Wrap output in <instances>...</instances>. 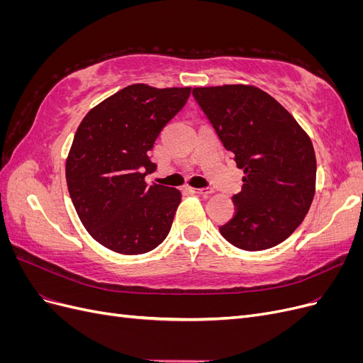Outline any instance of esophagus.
I'll list each match as a JSON object with an SVG mask.
<instances>
[{"label":"esophagus","instance_id":"1","mask_svg":"<svg viewBox=\"0 0 363 363\" xmlns=\"http://www.w3.org/2000/svg\"><path fill=\"white\" fill-rule=\"evenodd\" d=\"M189 191L199 195H211L213 192L211 188H189Z\"/></svg>","mask_w":363,"mask_h":363}]
</instances>
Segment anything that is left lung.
<instances>
[{
	"label": "left lung",
	"instance_id": "left-lung-1",
	"mask_svg": "<svg viewBox=\"0 0 363 363\" xmlns=\"http://www.w3.org/2000/svg\"><path fill=\"white\" fill-rule=\"evenodd\" d=\"M192 95L225 150L244 169L235 215L219 227L247 251L276 247L309 212L316 183L311 138L277 100L250 84L194 87Z\"/></svg>",
	"mask_w": 363,
	"mask_h": 363
}]
</instances>
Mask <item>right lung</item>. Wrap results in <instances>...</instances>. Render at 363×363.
I'll return each mask as SVG.
<instances>
[{
    "mask_svg": "<svg viewBox=\"0 0 363 363\" xmlns=\"http://www.w3.org/2000/svg\"><path fill=\"white\" fill-rule=\"evenodd\" d=\"M191 87L130 84L91 108L75 131L67 183L80 221L106 248L142 255L168 236L179 189L145 182L148 151L188 101Z\"/></svg>",
    "mask_w": 363,
    "mask_h": 363,
    "instance_id": "1",
    "label": "right lung"
}]
</instances>
